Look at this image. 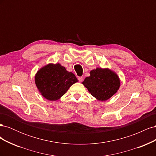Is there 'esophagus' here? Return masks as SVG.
<instances>
[{"label":"esophagus","instance_id":"1","mask_svg":"<svg viewBox=\"0 0 156 156\" xmlns=\"http://www.w3.org/2000/svg\"><path fill=\"white\" fill-rule=\"evenodd\" d=\"M78 80H79V82H81L83 81V77H79Z\"/></svg>","mask_w":156,"mask_h":156}]
</instances>
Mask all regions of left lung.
<instances>
[{
	"label": "left lung",
	"mask_w": 156,
	"mask_h": 156,
	"mask_svg": "<svg viewBox=\"0 0 156 156\" xmlns=\"http://www.w3.org/2000/svg\"><path fill=\"white\" fill-rule=\"evenodd\" d=\"M91 95L99 101H106L119 90L120 79L117 74L108 68H96L90 72L82 83Z\"/></svg>",
	"instance_id": "left-lung-1"
}]
</instances>
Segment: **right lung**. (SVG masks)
<instances>
[{
  "label": "right lung",
  "mask_w": 156,
  "mask_h": 156,
  "mask_svg": "<svg viewBox=\"0 0 156 156\" xmlns=\"http://www.w3.org/2000/svg\"><path fill=\"white\" fill-rule=\"evenodd\" d=\"M78 81L75 75L60 64H49L40 69L35 75L38 90L47 100H58L69 87Z\"/></svg>",
  "instance_id": "1"
}]
</instances>
